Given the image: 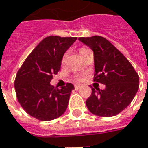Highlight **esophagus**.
<instances>
[{"mask_svg":"<svg viewBox=\"0 0 148 148\" xmlns=\"http://www.w3.org/2000/svg\"><path fill=\"white\" fill-rule=\"evenodd\" d=\"M82 87H83V86H82L81 84H75V85H74V88H75V90H79Z\"/></svg>","mask_w":148,"mask_h":148,"instance_id":"34e87169","label":"esophagus"}]
</instances>
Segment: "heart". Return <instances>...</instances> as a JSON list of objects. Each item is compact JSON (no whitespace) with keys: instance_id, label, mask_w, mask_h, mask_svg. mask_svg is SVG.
Returning <instances> with one entry per match:
<instances>
[{"instance_id":"heart-1","label":"heart","mask_w":148,"mask_h":148,"mask_svg":"<svg viewBox=\"0 0 148 148\" xmlns=\"http://www.w3.org/2000/svg\"><path fill=\"white\" fill-rule=\"evenodd\" d=\"M87 50H88V49L81 48V49H80V50H79V52H80V54H83L84 52V51H86ZM64 60H65V56H64V57H63V59H62V63H64Z\"/></svg>"}]
</instances>
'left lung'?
<instances>
[{"label":"left lung","instance_id":"8db88e82","mask_svg":"<svg viewBox=\"0 0 148 148\" xmlns=\"http://www.w3.org/2000/svg\"><path fill=\"white\" fill-rule=\"evenodd\" d=\"M94 55L95 82L106 85L104 90L92 89L86 101L91 113L111 117L120 113L131 103L139 88L138 74L118 49L101 36L79 38Z\"/></svg>","mask_w":148,"mask_h":148}]
</instances>
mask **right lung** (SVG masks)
I'll list each match as a JSON object with an SVG mask.
<instances>
[{
	"instance_id": "add662e5",
	"label": "right lung",
	"mask_w": 148,
	"mask_h": 148,
	"mask_svg": "<svg viewBox=\"0 0 148 148\" xmlns=\"http://www.w3.org/2000/svg\"><path fill=\"white\" fill-rule=\"evenodd\" d=\"M76 39L58 36L45 38L18 69L14 81L15 92L19 104L28 115L49 121L66 110L74 85L66 84L58 88L50 83L52 75L60 69L64 54Z\"/></svg>"
}]
</instances>
